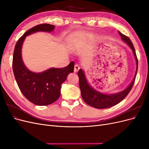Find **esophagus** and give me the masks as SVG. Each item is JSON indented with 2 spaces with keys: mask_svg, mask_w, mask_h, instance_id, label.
Wrapping results in <instances>:
<instances>
[{
  "mask_svg": "<svg viewBox=\"0 0 149 149\" xmlns=\"http://www.w3.org/2000/svg\"><path fill=\"white\" fill-rule=\"evenodd\" d=\"M80 69V67L78 65H75L74 67V71L75 73H77V72L79 71V70Z\"/></svg>",
  "mask_w": 149,
  "mask_h": 149,
  "instance_id": "obj_1",
  "label": "esophagus"
}]
</instances>
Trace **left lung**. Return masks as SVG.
Listing matches in <instances>:
<instances>
[{"label": "left lung", "mask_w": 149, "mask_h": 149, "mask_svg": "<svg viewBox=\"0 0 149 149\" xmlns=\"http://www.w3.org/2000/svg\"><path fill=\"white\" fill-rule=\"evenodd\" d=\"M119 33L122 40H124L130 47V48L132 49L137 63V70L136 74H135V77L131 83L130 84L127 88L123 91L114 94H105L101 93L97 91L96 90L94 89L88 84V81L86 78L84 73L81 69H80L78 71V76H79V88L83 100L88 105L97 108V109H105V108L114 106L116 105L117 104L119 103L127 96V94L129 93L130 90H131L135 82V79H136L138 68V60L136 56V51H135L133 44L132 42L130 41L129 38L120 33V31H119Z\"/></svg>", "instance_id": "obj_1"}]
</instances>
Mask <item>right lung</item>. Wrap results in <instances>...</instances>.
Returning <instances> with one entry per match:
<instances>
[{
    "mask_svg": "<svg viewBox=\"0 0 149 149\" xmlns=\"http://www.w3.org/2000/svg\"><path fill=\"white\" fill-rule=\"evenodd\" d=\"M55 25L42 24L30 29L18 40L13 54L12 68L17 83L24 96L31 102L38 106H47L55 102L60 96L61 84L67 76L74 71V63L62 68H52L42 73H33L26 68L22 59V44L26 36L37 32H50Z\"/></svg>",
    "mask_w": 149,
    "mask_h": 149,
    "instance_id": "add662e5",
    "label": "right lung"
}]
</instances>
